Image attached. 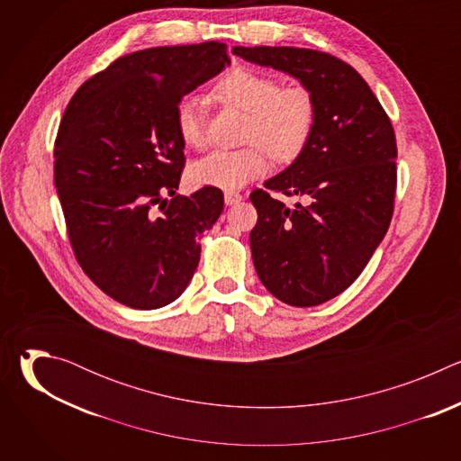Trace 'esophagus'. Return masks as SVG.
Masks as SVG:
<instances>
[{
  "mask_svg": "<svg viewBox=\"0 0 461 461\" xmlns=\"http://www.w3.org/2000/svg\"><path fill=\"white\" fill-rule=\"evenodd\" d=\"M242 201V194H239V193H235V191H226L224 193V203L228 204V206H233V204H237V203H240Z\"/></svg>",
  "mask_w": 461,
  "mask_h": 461,
  "instance_id": "34e87169",
  "label": "esophagus"
}]
</instances>
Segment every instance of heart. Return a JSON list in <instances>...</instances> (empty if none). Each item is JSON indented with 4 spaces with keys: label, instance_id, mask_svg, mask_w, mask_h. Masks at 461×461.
<instances>
[{
    "label": "heart",
    "instance_id": "b5f03b06",
    "mask_svg": "<svg viewBox=\"0 0 461 461\" xmlns=\"http://www.w3.org/2000/svg\"><path fill=\"white\" fill-rule=\"evenodd\" d=\"M213 96L226 105L246 111L244 142L240 149H215L189 167L194 185L239 189L267 175L268 153L274 160L294 162L308 146L315 127V98L303 86H286L268 75L248 68L228 71L213 86ZM175 125L180 140L189 148L206 144L204 102L184 96L175 109Z\"/></svg>",
    "mask_w": 461,
    "mask_h": 461
}]
</instances>
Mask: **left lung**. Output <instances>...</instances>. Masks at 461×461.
Listing matches in <instances>:
<instances>
[{"label":"left lung","instance_id":"obj_1","mask_svg":"<svg viewBox=\"0 0 461 461\" xmlns=\"http://www.w3.org/2000/svg\"><path fill=\"white\" fill-rule=\"evenodd\" d=\"M246 61L283 71L317 107L306 149L249 199L253 267L290 306H317L345 292L383 240L396 193V137L361 75L343 59L299 47H233ZM272 190L305 203L288 209Z\"/></svg>","mask_w":461,"mask_h":461}]
</instances>
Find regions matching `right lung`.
<instances>
[{
  "label": "right lung",
  "instance_id": "1",
  "mask_svg": "<svg viewBox=\"0 0 461 461\" xmlns=\"http://www.w3.org/2000/svg\"><path fill=\"white\" fill-rule=\"evenodd\" d=\"M226 65L219 41L137 50L89 78L63 113L54 185L71 246L87 277L129 308L180 297L199 239L224 210L219 187L176 194L185 158L175 109Z\"/></svg>",
  "mask_w": 461,
  "mask_h": 461
}]
</instances>
